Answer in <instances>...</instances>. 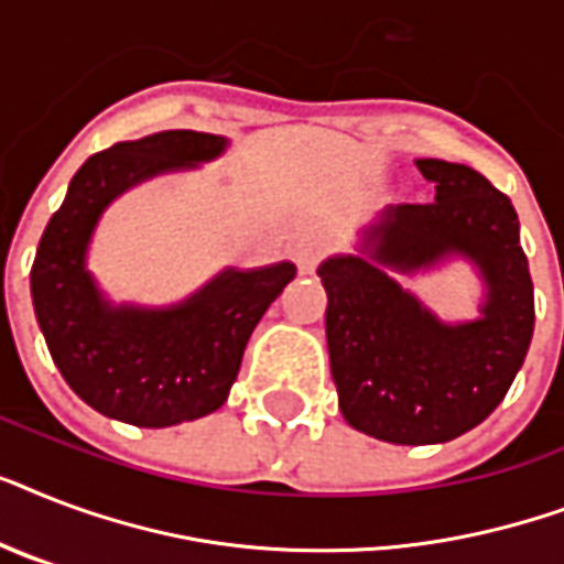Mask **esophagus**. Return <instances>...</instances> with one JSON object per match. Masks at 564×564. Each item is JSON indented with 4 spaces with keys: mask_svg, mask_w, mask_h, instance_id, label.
Instances as JSON below:
<instances>
[{
    "mask_svg": "<svg viewBox=\"0 0 564 564\" xmlns=\"http://www.w3.org/2000/svg\"><path fill=\"white\" fill-rule=\"evenodd\" d=\"M327 248L322 246V242H304V246H299V251H295V263H299V269L304 274H313L318 269V263L325 260Z\"/></svg>",
    "mask_w": 564,
    "mask_h": 564,
    "instance_id": "34e87169",
    "label": "esophagus"
}]
</instances>
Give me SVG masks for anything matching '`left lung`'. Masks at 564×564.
<instances>
[{"mask_svg":"<svg viewBox=\"0 0 564 564\" xmlns=\"http://www.w3.org/2000/svg\"><path fill=\"white\" fill-rule=\"evenodd\" d=\"M415 166L436 198L389 207L371 228V263L334 257L318 269L339 410L354 430L392 445L451 442L489 419L535 325L512 202L463 163L427 158ZM447 253L471 256L490 286L484 318L468 326H442L379 269L411 271Z\"/></svg>","mask_w":564,"mask_h":564,"instance_id":"obj_1","label":"left lung"}]
</instances>
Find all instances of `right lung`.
I'll return each mask as SVG.
<instances>
[{
  "instance_id": "obj_1",
  "label": "right lung",
  "mask_w": 564,
  "mask_h": 564,
  "mask_svg": "<svg viewBox=\"0 0 564 564\" xmlns=\"http://www.w3.org/2000/svg\"><path fill=\"white\" fill-rule=\"evenodd\" d=\"M225 140L161 131L93 154L48 219L31 265V299L48 354L78 398L134 427H172L219 410L248 336L295 265L225 272L175 310H113L84 272V248L105 204L163 170L210 161Z\"/></svg>"
}]
</instances>
